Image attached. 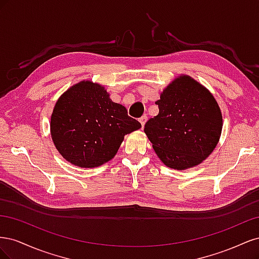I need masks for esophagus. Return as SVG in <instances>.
<instances>
[{
	"instance_id": "obj_1",
	"label": "esophagus",
	"mask_w": 259,
	"mask_h": 259,
	"mask_svg": "<svg viewBox=\"0 0 259 259\" xmlns=\"http://www.w3.org/2000/svg\"><path fill=\"white\" fill-rule=\"evenodd\" d=\"M147 119H148V117H147L146 115H143V116L139 119V122H140V124H142V127H143V128H144L145 124H146V122H147Z\"/></svg>"
}]
</instances>
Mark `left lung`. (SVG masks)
Here are the masks:
<instances>
[{
    "label": "left lung",
    "instance_id": "8db88e82",
    "mask_svg": "<svg viewBox=\"0 0 259 259\" xmlns=\"http://www.w3.org/2000/svg\"><path fill=\"white\" fill-rule=\"evenodd\" d=\"M159 114L145 125V133L167 167L197 166L214 151L223 130L216 99L191 76H176L155 101Z\"/></svg>",
    "mask_w": 259,
    "mask_h": 259
}]
</instances>
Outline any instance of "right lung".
<instances>
[{
    "instance_id": "right-lung-1",
    "label": "right lung",
    "mask_w": 259,
    "mask_h": 259,
    "mask_svg": "<svg viewBox=\"0 0 259 259\" xmlns=\"http://www.w3.org/2000/svg\"><path fill=\"white\" fill-rule=\"evenodd\" d=\"M142 127L113 103L103 85L83 80L55 104L51 136L62 158L75 166L98 167L114 158L124 136Z\"/></svg>"
}]
</instances>
